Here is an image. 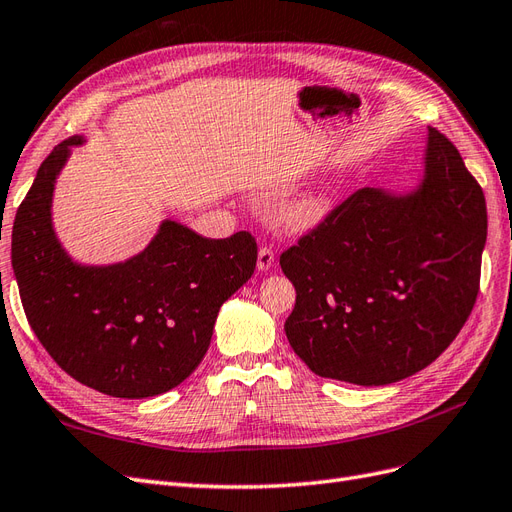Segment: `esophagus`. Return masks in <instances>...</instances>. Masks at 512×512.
<instances>
[{"mask_svg":"<svg viewBox=\"0 0 512 512\" xmlns=\"http://www.w3.org/2000/svg\"><path fill=\"white\" fill-rule=\"evenodd\" d=\"M274 266V251L270 249V246H261L259 253H257V268L261 272H266Z\"/></svg>","mask_w":512,"mask_h":512,"instance_id":"obj_1","label":"esophagus"}]
</instances>
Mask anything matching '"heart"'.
<instances>
[{
    "mask_svg": "<svg viewBox=\"0 0 512 512\" xmlns=\"http://www.w3.org/2000/svg\"><path fill=\"white\" fill-rule=\"evenodd\" d=\"M329 206L327 193H308L283 208V221L295 229L312 227L325 219Z\"/></svg>",
    "mask_w": 512,
    "mask_h": 512,
    "instance_id": "heart-1",
    "label": "heart"
}]
</instances>
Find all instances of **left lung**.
Returning <instances> with one entry per match:
<instances>
[{
	"label": "left lung",
	"instance_id": "8db88e82",
	"mask_svg": "<svg viewBox=\"0 0 512 512\" xmlns=\"http://www.w3.org/2000/svg\"><path fill=\"white\" fill-rule=\"evenodd\" d=\"M485 240L483 189L430 127L415 193L361 187L280 253L295 287L291 349L315 374L353 385L423 370L470 317Z\"/></svg>",
	"mask_w": 512,
	"mask_h": 512
}]
</instances>
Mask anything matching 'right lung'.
I'll return each mask as SVG.
<instances>
[{
  "label": "right lung",
  "mask_w": 512,
  "mask_h": 512,
  "mask_svg": "<svg viewBox=\"0 0 512 512\" xmlns=\"http://www.w3.org/2000/svg\"><path fill=\"white\" fill-rule=\"evenodd\" d=\"M72 144H57L16 210L12 268L27 321L57 366L112 398H151L200 366L219 308L255 272L257 240H223L166 221L138 257L82 268L51 225L55 178Z\"/></svg>",
  "instance_id": "add662e5"
}]
</instances>
